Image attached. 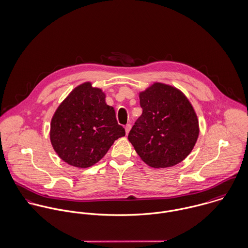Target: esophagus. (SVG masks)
<instances>
[{
  "mask_svg": "<svg viewBox=\"0 0 248 248\" xmlns=\"http://www.w3.org/2000/svg\"><path fill=\"white\" fill-rule=\"evenodd\" d=\"M131 128H132V125H131V124H127V125L125 126V131H126V135H128V134H129V132H130Z\"/></svg>",
  "mask_w": 248,
  "mask_h": 248,
  "instance_id": "34e87169",
  "label": "esophagus"
}]
</instances>
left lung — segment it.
<instances>
[{"label": "left lung", "mask_w": 248, "mask_h": 248, "mask_svg": "<svg viewBox=\"0 0 248 248\" xmlns=\"http://www.w3.org/2000/svg\"><path fill=\"white\" fill-rule=\"evenodd\" d=\"M142 114L129 133V141L149 166L165 168L182 161L199 137L196 112L174 87L155 83L140 94Z\"/></svg>", "instance_id": "8db88e82"}]
</instances>
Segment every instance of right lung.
<instances>
[{
    "mask_svg": "<svg viewBox=\"0 0 248 248\" xmlns=\"http://www.w3.org/2000/svg\"><path fill=\"white\" fill-rule=\"evenodd\" d=\"M125 136L115 111L107 105L100 89L84 83L56 109L50 124V141L68 164L87 168L98 162L114 140Z\"/></svg>",
    "mask_w": 248,
    "mask_h": 248,
    "instance_id": "right-lung-1",
    "label": "right lung"
}]
</instances>
